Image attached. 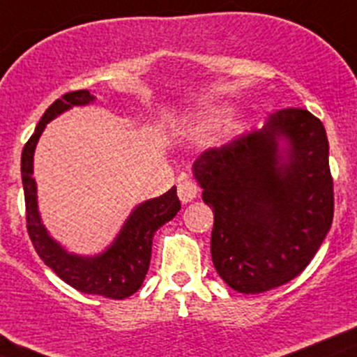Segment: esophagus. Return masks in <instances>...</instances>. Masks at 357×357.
<instances>
[{
  "label": "esophagus",
  "instance_id": "obj_1",
  "mask_svg": "<svg viewBox=\"0 0 357 357\" xmlns=\"http://www.w3.org/2000/svg\"><path fill=\"white\" fill-rule=\"evenodd\" d=\"M199 195V185L192 179H179L178 183V197L183 204H188Z\"/></svg>",
  "mask_w": 357,
  "mask_h": 357
}]
</instances>
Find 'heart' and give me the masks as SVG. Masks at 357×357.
<instances>
[{"label": "heart", "instance_id": "heart-1", "mask_svg": "<svg viewBox=\"0 0 357 357\" xmlns=\"http://www.w3.org/2000/svg\"><path fill=\"white\" fill-rule=\"evenodd\" d=\"M214 117H215L214 112H200V114L193 115V117L190 119V131L193 132L204 131V129L208 128V124L214 121Z\"/></svg>", "mask_w": 357, "mask_h": 357}]
</instances>
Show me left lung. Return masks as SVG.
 <instances>
[{"mask_svg": "<svg viewBox=\"0 0 357 357\" xmlns=\"http://www.w3.org/2000/svg\"><path fill=\"white\" fill-rule=\"evenodd\" d=\"M193 174L214 212V268L240 294L301 275L332 228L328 138L304 109L278 110L259 131L207 150Z\"/></svg>", "mask_w": 357, "mask_h": 357, "instance_id": "8db88e82", "label": "left lung"}]
</instances>
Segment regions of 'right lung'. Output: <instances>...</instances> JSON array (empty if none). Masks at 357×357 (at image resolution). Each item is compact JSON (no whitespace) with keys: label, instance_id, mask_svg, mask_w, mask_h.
<instances>
[{"label":"right lung","instance_id":"add662e5","mask_svg":"<svg viewBox=\"0 0 357 357\" xmlns=\"http://www.w3.org/2000/svg\"><path fill=\"white\" fill-rule=\"evenodd\" d=\"M93 100L95 96L88 89H79L63 95L46 109L45 115L36 126L34 135L25 143L22 167H20L25 197V219H27L29 238L38 255L63 282L82 294L126 298L138 291L145 280L152 257V240L155 231L171 221L181 208V202L176 195V186L157 199L139 204L124 222L114 243L103 254L82 257V255L68 254L66 248L48 235L38 211L36 181L32 178L34 150L46 124L72 107L88 105Z\"/></svg>","mask_w":357,"mask_h":357}]
</instances>
